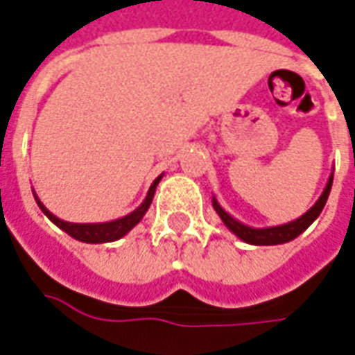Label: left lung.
Wrapping results in <instances>:
<instances>
[{
  "label": "left lung",
  "instance_id": "1",
  "mask_svg": "<svg viewBox=\"0 0 355 355\" xmlns=\"http://www.w3.org/2000/svg\"><path fill=\"white\" fill-rule=\"evenodd\" d=\"M331 185H333V175H331V180L327 183L325 191H323V195L319 197V200L315 205L311 206L308 212L304 214L302 218H298V220H294L291 223H285V225H277V227H266V230H254V227H246L243 223H239L237 220H233L230 214L222 210V206L218 205L216 200H214V208H216V212L220 214V218L223 220V223L230 227L237 237H241L245 243H250V245H283V243H288V241H293L296 239L302 231H306L310 227L313 220L318 218L321 210H323V206H325L327 198H329V193H331Z\"/></svg>",
  "mask_w": 355,
  "mask_h": 355
}]
</instances>
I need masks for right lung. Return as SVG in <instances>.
<instances>
[{"mask_svg": "<svg viewBox=\"0 0 355 355\" xmlns=\"http://www.w3.org/2000/svg\"><path fill=\"white\" fill-rule=\"evenodd\" d=\"M158 182H160V178L155 180V183L150 185L149 195L147 198L143 200V205L137 208V210H133L132 214H128L125 218H120V220H114V222L109 223H69V222H62L59 220L57 216H53L47 208H45L40 200H37V206L42 208V212L51 220L55 225H59L64 233H69L70 237H74L76 241H82V243H110V241H116V239L124 237L128 231L135 227L139 220H141L145 212H147V208L153 202V197H155V189H157Z\"/></svg>", "mask_w": 355, "mask_h": 355, "instance_id": "add662e5", "label": "right lung"}]
</instances>
